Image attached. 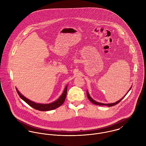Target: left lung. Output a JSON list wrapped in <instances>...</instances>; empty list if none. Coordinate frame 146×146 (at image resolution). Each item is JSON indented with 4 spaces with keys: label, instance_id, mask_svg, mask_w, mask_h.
Instances as JSON below:
<instances>
[{
    "label": "left lung",
    "instance_id": "obj_1",
    "mask_svg": "<svg viewBox=\"0 0 146 146\" xmlns=\"http://www.w3.org/2000/svg\"><path fill=\"white\" fill-rule=\"evenodd\" d=\"M131 87L130 88V89H129V90L131 89ZM129 91H128V92H129ZM127 94H126V95ZM86 95H87V97H88V98L89 99V100L92 102V103H93V104H96V105H100V106H108V107H111V106H115V105H116V104H118L123 99V98H124L125 97V96L123 97V98H122V99H121V100H120L119 101H117L116 102H115V103H113V104H102V103H99V102H96V101H94V100H93L90 97V96H89V93H88V92L87 91L86 92Z\"/></svg>",
    "mask_w": 146,
    "mask_h": 146
}]
</instances>
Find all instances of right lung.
Segmentation results:
<instances>
[{"mask_svg":"<svg viewBox=\"0 0 146 146\" xmlns=\"http://www.w3.org/2000/svg\"><path fill=\"white\" fill-rule=\"evenodd\" d=\"M17 92L19 94V96L20 97L22 100H23L26 103H27L29 106H30L31 107L34 108V109H36L39 111H50L52 110H54L60 106H61L63 104V102L65 101L66 94H67V87L66 86L61 96V97L59 98L58 100L56 101L55 102L51 103L50 104H36L33 101H30L27 98H25L24 96H23L21 93L19 92V91L16 89Z\"/></svg>","mask_w":146,"mask_h":146,"instance_id":"1","label":"right lung"}]
</instances>
